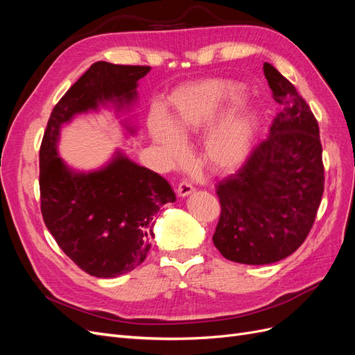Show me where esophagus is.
<instances>
[{
	"instance_id": "1",
	"label": "esophagus",
	"mask_w": 355,
	"mask_h": 355,
	"mask_svg": "<svg viewBox=\"0 0 355 355\" xmlns=\"http://www.w3.org/2000/svg\"><path fill=\"white\" fill-rule=\"evenodd\" d=\"M192 192H194V187H192L189 182L182 180L179 187H178V196L179 197H187V196L192 194Z\"/></svg>"
}]
</instances>
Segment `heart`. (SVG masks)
<instances>
[{"instance_id":"1","label":"heart","mask_w":355,"mask_h":355,"mask_svg":"<svg viewBox=\"0 0 355 355\" xmlns=\"http://www.w3.org/2000/svg\"><path fill=\"white\" fill-rule=\"evenodd\" d=\"M241 85L228 80H206L184 85L171 96V120L154 114L149 132L167 159L182 164L188 159L187 139L209 128L231 102L241 96ZM257 118L250 105L234 106L209 132L202 145V161L214 171H232L249 158Z\"/></svg>"}]
</instances>
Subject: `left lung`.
<instances>
[{
    "mask_svg": "<svg viewBox=\"0 0 355 355\" xmlns=\"http://www.w3.org/2000/svg\"><path fill=\"white\" fill-rule=\"evenodd\" d=\"M265 78L282 112L270 136L216 185L220 216L213 243L223 257L266 265L296 252L313 228L324 191L315 116L295 85L270 63Z\"/></svg>",
    "mask_w": 355,
    "mask_h": 355,
    "instance_id": "left-lung-1",
    "label": "left lung"
}]
</instances>
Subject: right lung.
Returning a JSON list of instances; mask_svg holds the SVG:
<instances>
[{"label":"right lung","instance_id":"obj_1","mask_svg":"<svg viewBox=\"0 0 355 355\" xmlns=\"http://www.w3.org/2000/svg\"><path fill=\"white\" fill-rule=\"evenodd\" d=\"M149 69L93 63L53 108L41 142L42 219L63 253L93 277L114 278L141 265L151 249L154 216L176 197L164 178L121 153L101 170H71L56 151L60 125L106 102H133Z\"/></svg>","mask_w":355,"mask_h":355}]
</instances>
